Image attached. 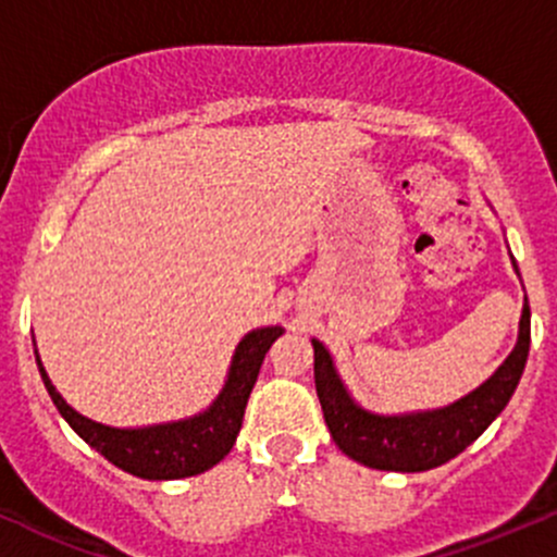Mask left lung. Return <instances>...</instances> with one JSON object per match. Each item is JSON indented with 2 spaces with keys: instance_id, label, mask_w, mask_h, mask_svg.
Masks as SVG:
<instances>
[{
  "instance_id": "left-lung-1",
  "label": "left lung",
  "mask_w": 557,
  "mask_h": 557,
  "mask_svg": "<svg viewBox=\"0 0 557 557\" xmlns=\"http://www.w3.org/2000/svg\"><path fill=\"white\" fill-rule=\"evenodd\" d=\"M529 346L531 308L525 300L518 346L507 362L458 403L412 416H372L362 410L348 397L330 351L319 341H313V381L332 440L348 458L383 472H426L467 450L507 407L523 375Z\"/></svg>"
}]
</instances>
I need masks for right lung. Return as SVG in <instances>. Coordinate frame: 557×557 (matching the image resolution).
Wrapping results in <instances>:
<instances>
[{
  "label": "right lung",
  "instance_id": "obj_1",
  "mask_svg": "<svg viewBox=\"0 0 557 557\" xmlns=\"http://www.w3.org/2000/svg\"><path fill=\"white\" fill-rule=\"evenodd\" d=\"M281 332H284L281 326H265V330L249 332L238 343L236 357H233L231 364V375H227L225 388L214 399V405L206 412H200V416L187 418V421L163 423V426L112 429L104 426V423L90 421V418L79 416L77 410H72L61 399L42 362H39V357L37 364L53 405L59 407L69 426L90 448L99 450L107 461H112L123 472L136 474V478L180 480L206 472V469L220 463L231 453L240 432L249 394L255 388L257 375H260L262 359H265L268 348L273 346V341H276Z\"/></svg>",
  "mask_w": 557,
  "mask_h": 557
}]
</instances>
